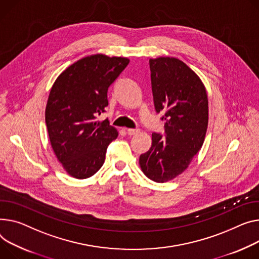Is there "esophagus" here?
<instances>
[{
  "label": "esophagus",
  "instance_id": "1",
  "mask_svg": "<svg viewBox=\"0 0 259 259\" xmlns=\"http://www.w3.org/2000/svg\"><path fill=\"white\" fill-rule=\"evenodd\" d=\"M141 132L140 129H127V133L129 135H135V134H139Z\"/></svg>",
  "mask_w": 259,
  "mask_h": 259
}]
</instances>
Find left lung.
Wrapping results in <instances>:
<instances>
[{"label":"left lung","mask_w":259,"mask_h":259,"mask_svg":"<svg viewBox=\"0 0 259 259\" xmlns=\"http://www.w3.org/2000/svg\"><path fill=\"white\" fill-rule=\"evenodd\" d=\"M157 112L165 110V136L152 133V146L140 156L143 173L163 183L188 167L201 150L208 127V97L200 77L175 57L150 59Z\"/></svg>","instance_id":"8db88e82"}]
</instances>
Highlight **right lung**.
Masks as SVG:
<instances>
[{
    "label": "right lung",
    "instance_id": "1",
    "mask_svg": "<svg viewBox=\"0 0 259 259\" xmlns=\"http://www.w3.org/2000/svg\"><path fill=\"white\" fill-rule=\"evenodd\" d=\"M130 60L95 54L81 58L57 77L46 106L50 143L66 173L92 177L105 161L118 132L109 120H97L108 105L107 91Z\"/></svg>",
    "mask_w": 259,
    "mask_h": 259
}]
</instances>
